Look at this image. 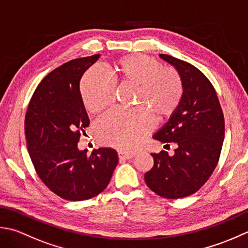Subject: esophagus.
Masks as SVG:
<instances>
[{"label":"esophagus","mask_w":248,"mask_h":248,"mask_svg":"<svg viewBox=\"0 0 248 248\" xmlns=\"http://www.w3.org/2000/svg\"><path fill=\"white\" fill-rule=\"evenodd\" d=\"M118 155H119L120 160H126V159H130L134 157V154H126V153L121 152V151L118 153Z\"/></svg>","instance_id":"obj_1"}]
</instances>
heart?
<instances>
[{
  "mask_svg": "<svg viewBox=\"0 0 248 248\" xmlns=\"http://www.w3.org/2000/svg\"><path fill=\"white\" fill-rule=\"evenodd\" d=\"M108 75L113 84L135 87L134 105L138 108L110 111L97 121L95 133L103 144L131 152L153 128L150 114L156 122H165L178 111L184 95L183 81L173 68L163 67L156 60L140 53L110 63ZM80 96L88 112L98 113L112 103L113 90L107 78L90 70L80 81Z\"/></svg>",
  "mask_w": 248,
  "mask_h": 248,
  "instance_id": "heart-1",
  "label": "heart"
}]
</instances>
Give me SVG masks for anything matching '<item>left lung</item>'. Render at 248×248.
<instances>
[{"label":"left lung","mask_w":248,"mask_h":248,"mask_svg":"<svg viewBox=\"0 0 248 248\" xmlns=\"http://www.w3.org/2000/svg\"><path fill=\"white\" fill-rule=\"evenodd\" d=\"M159 57L178 70L184 95L178 111L153 136L166 145L174 142V154L164 150L151 154L154 166L144 180L158 196L179 199L195 194L213 173L224 142L225 120L215 89L198 68L168 54Z\"/></svg>","instance_id":"8db88e82"}]
</instances>
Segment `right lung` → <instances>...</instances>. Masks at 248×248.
I'll use <instances>...</instances> for the list:
<instances>
[{
	"mask_svg": "<svg viewBox=\"0 0 248 248\" xmlns=\"http://www.w3.org/2000/svg\"><path fill=\"white\" fill-rule=\"evenodd\" d=\"M100 54L72 60L43 79L30 100L24 129L34 168L47 187L70 201L91 199L107 187L118 165L117 151H80V135L90 124L80 96V80Z\"/></svg>",
	"mask_w": 248,
	"mask_h": 248,
	"instance_id": "1",
	"label": "right lung"
}]
</instances>
